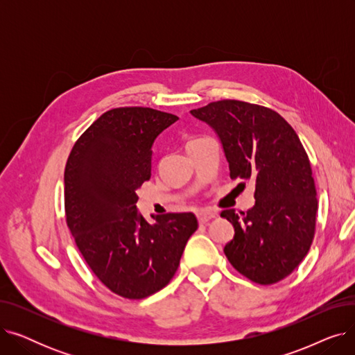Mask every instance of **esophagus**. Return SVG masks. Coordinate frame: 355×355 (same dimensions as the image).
I'll use <instances>...</instances> for the list:
<instances>
[{
    "label": "esophagus",
    "instance_id": "esophagus-1",
    "mask_svg": "<svg viewBox=\"0 0 355 355\" xmlns=\"http://www.w3.org/2000/svg\"><path fill=\"white\" fill-rule=\"evenodd\" d=\"M214 217H216V213H213V211H206V210H204V211H198L197 213V218H198V221L201 223V225L210 221Z\"/></svg>",
    "mask_w": 355,
    "mask_h": 355
}]
</instances>
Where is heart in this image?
Listing matches in <instances>:
<instances>
[{
	"mask_svg": "<svg viewBox=\"0 0 355 355\" xmlns=\"http://www.w3.org/2000/svg\"><path fill=\"white\" fill-rule=\"evenodd\" d=\"M194 141H196V139H194ZM190 142H191V141H190Z\"/></svg>",
	"mask_w": 355,
	"mask_h": 355,
	"instance_id": "obj_1",
	"label": "heart"
}]
</instances>
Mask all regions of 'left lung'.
I'll return each instance as SVG.
<instances>
[{
  "instance_id": "left-lung-1",
  "label": "left lung",
  "mask_w": 355,
  "mask_h": 355,
  "mask_svg": "<svg viewBox=\"0 0 355 355\" xmlns=\"http://www.w3.org/2000/svg\"><path fill=\"white\" fill-rule=\"evenodd\" d=\"M218 138L232 180L256 184L254 206L221 211L234 227L225 246L229 262L260 285L282 281L306 256L318 210L305 149L275 110L240 101H218L190 110Z\"/></svg>"
}]
</instances>
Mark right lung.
Here are the masks:
<instances>
[{
    "instance_id": "obj_1",
    "label": "right lung",
    "mask_w": 355,
    "mask_h": 355,
    "mask_svg": "<svg viewBox=\"0 0 355 355\" xmlns=\"http://www.w3.org/2000/svg\"><path fill=\"white\" fill-rule=\"evenodd\" d=\"M175 115L151 107L105 112L74 144L64 170L67 226L101 282L128 300H142L171 281L198 221L168 213L151 225L137 207V190L151 178L153 146Z\"/></svg>"
}]
</instances>
